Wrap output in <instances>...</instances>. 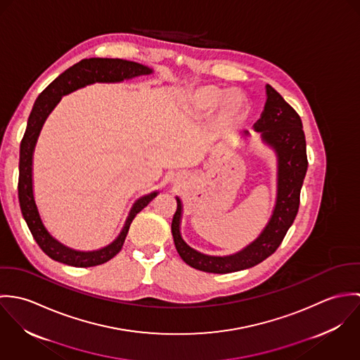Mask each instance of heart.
<instances>
[{
    "label": "heart",
    "mask_w": 360,
    "mask_h": 360,
    "mask_svg": "<svg viewBox=\"0 0 360 360\" xmlns=\"http://www.w3.org/2000/svg\"><path fill=\"white\" fill-rule=\"evenodd\" d=\"M236 94H226L224 90L214 86H202L195 89L187 98L188 108L198 117H205L214 109V123L223 130L237 129L247 117V106L243 100L240 105L234 103Z\"/></svg>",
    "instance_id": "1"
}]
</instances>
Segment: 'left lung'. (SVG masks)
Returning <instances> with one entry per match:
<instances>
[{"instance_id": "8db88e82", "label": "left lung", "mask_w": 360, "mask_h": 360, "mask_svg": "<svg viewBox=\"0 0 360 360\" xmlns=\"http://www.w3.org/2000/svg\"><path fill=\"white\" fill-rule=\"evenodd\" d=\"M266 96L264 109L254 129L277 155V198L273 214L257 240L243 251L229 257H210L193 250L183 240L180 233L183 204L176 197L177 209L172 220L174 245L181 259L194 269L217 274L250 269L270 257L280 247L295 220L301 188L308 170L302 120L295 109L269 84L266 86ZM243 136L250 137V131L245 130Z\"/></svg>"}]
</instances>
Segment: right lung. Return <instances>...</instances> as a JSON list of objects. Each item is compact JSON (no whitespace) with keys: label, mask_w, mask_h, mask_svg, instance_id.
Returning a JSON list of instances; mask_svg holds the SVG:
<instances>
[{"label":"right lung","mask_w":360,"mask_h":360,"mask_svg":"<svg viewBox=\"0 0 360 360\" xmlns=\"http://www.w3.org/2000/svg\"><path fill=\"white\" fill-rule=\"evenodd\" d=\"M150 73H153V69H150L148 66H144L137 62L126 60V59H117V58L82 59L80 62L75 63L73 66L66 69L63 73H60L37 97L36 103L33 105V109L27 120V127L20 143L18 197H19V205H20L23 219L26 220L33 238L36 240L39 247L43 250V252L53 260L69 264V266H75V267H91V266L103 264L105 262H108L116 254H119L133 219L139 212H141L154 200L158 195V191L144 195L134 202L117 238L101 250L84 252V251L72 250L60 244L58 240L52 237L49 230L46 229V226L43 224V220L40 217L39 209L34 201V195H33V153L47 116L51 113L52 109L60 101L63 96L77 89H82L93 83H119L123 80H129V79L143 76V75H150Z\"/></svg>","instance_id":"right-lung-1"}]
</instances>
